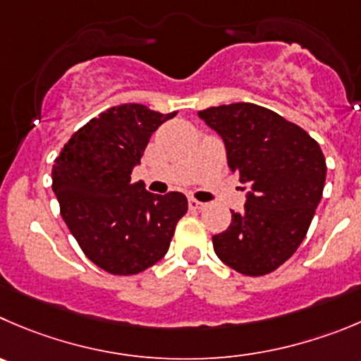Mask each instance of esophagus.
Here are the masks:
<instances>
[{
  "mask_svg": "<svg viewBox=\"0 0 361 361\" xmlns=\"http://www.w3.org/2000/svg\"><path fill=\"white\" fill-rule=\"evenodd\" d=\"M190 207L191 209H197V211H202L205 207L204 202H198L197 198H190Z\"/></svg>",
  "mask_w": 361,
  "mask_h": 361,
  "instance_id": "1",
  "label": "esophagus"
}]
</instances>
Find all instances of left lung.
Listing matches in <instances>:
<instances>
[{
    "label": "left lung",
    "instance_id": "8db88e82",
    "mask_svg": "<svg viewBox=\"0 0 361 361\" xmlns=\"http://www.w3.org/2000/svg\"><path fill=\"white\" fill-rule=\"evenodd\" d=\"M198 116L225 142L230 170L252 188L245 211H232L228 228L212 235L216 255L246 276L271 273L307 235L324 190V154L300 126L252 102Z\"/></svg>",
    "mask_w": 361,
    "mask_h": 361
}]
</instances>
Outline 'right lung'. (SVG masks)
Instances as JSON below:
<instances>
[{
	"instance_id": "1",
	"label": "right lung",
	"mask_w": 361,
	"mask_h": 361,
	"mask_svg": "<svg viewBox=\"0 0 361 361\" xmlns=\"http://www.w3.org/2000/svg\"><path fill=\"white\" fill-rule=\"evenodd\" d=\"M177 113L143 104L102 111L71 136L53 164L60 214L85 255L111 274H136L166 255L188 198L154 195L131 171L150 136Z\"/></svg>"
}]
</instances>
